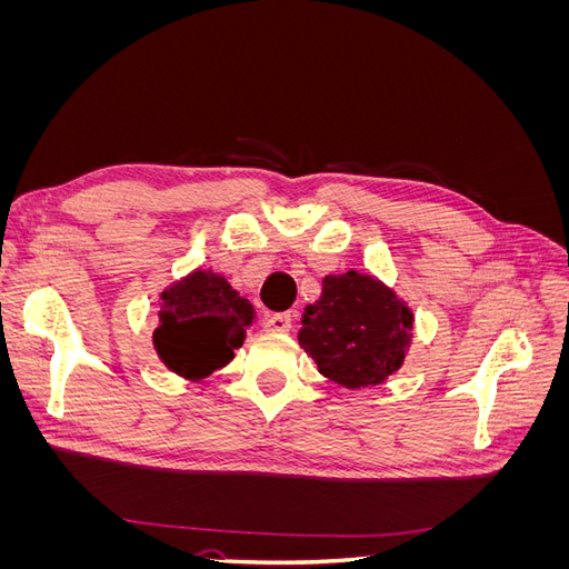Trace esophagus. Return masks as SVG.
I'll return each instance as SVG.
<instances>
[{
  "label": "esophagus",
  "instance_id": "34e87169",
  "mask_svg": "<svg viewBox=\"0 0 569 569\" xmlns=\"http://www.w3.org/2000/svg\"><path fill=\"white\" fill-rule=\"evenodd\" d=\"M268 332H289L291 330V316L289 313H272L266 318Z\"/></svg>",
  "mask_w": 569,
  "mask_h": 569
}]
</instances>
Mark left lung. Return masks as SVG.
<instances>
[{"label":"left lung","instance_id":"left-lung-1","mask_svg":"<svg viewBox=\"0 0 569 569\" xmlns=\"http://www.w3.org/2000/svg\"><path fill=\"white\" fill-rule=\"evenodd\" d=\"M416 316L391 287L370 272L325 274L316 303L306 306L299 347L320 375L347 389L385 385L412 343Z\"/></svg>","mask_w":569,"mask_h":569}]
</instances>
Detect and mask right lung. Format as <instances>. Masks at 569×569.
Masks as SVG:
<instances>
[{"instance_id": "1", "label": "right lung", "mask_w": 569, "mask_h": 569, "mask_svg": "<svg viewBox=\"0 0 569 569\" xmlns=\"http://www.w3.org/2000/svg\"><path fill=\"white\" fill-rule=\"evenodd\" d=\"M253 322L256 308L226 274L197 268L161 291L151 341L170 372L199 382L230 363Z\"/></svg>"}]
</instances>
